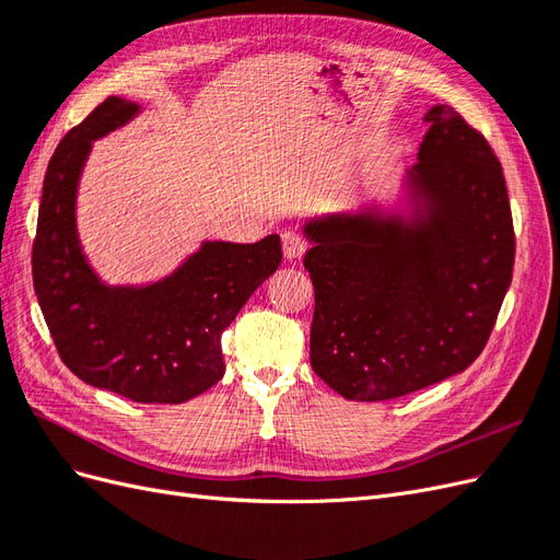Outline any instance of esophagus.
Listing matches in <instances>:
<instances>
[{
	"mask_svg": "<svg viewBox=\"0 0 560 560\" xmlns=\"http://www.w3.org/2000/svg\"><path fill=\"white\" fill-rule=\"evenodd\" d=\"M282 254L287 261H301L303 254H306V241L294 231L282 233Z\"/></svg>",
	"mask_w": 560,
	"mask_h": 560,
	"instance_id": "1",
	"label": "esophagus"
}]
</instances>
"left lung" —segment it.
Wrapping results in <instances>:
<instances>
[{
	"mask_svg": "<svg viewBox=\"0 0 560 560\" xmlns=\"http://www.w3.org/2000/svg\"><path fill=\"white\" fill-rule=\"evenodd\" d=\"M393 196L301 222L315 287L311 364L338 395L383 401L479 358L514 270L502 167L446 105Z\"/></svg>",
	"mask_w": 560,
	"mask_h": 560,
	"instance_id": "left-lung-1",
	"label": "left lung"
}]
</instances>
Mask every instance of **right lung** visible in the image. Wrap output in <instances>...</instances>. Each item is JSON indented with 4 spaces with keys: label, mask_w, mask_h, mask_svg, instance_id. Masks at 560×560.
Listing matches in <instances>:
<instances>
[{
    "label": "right lung",
    "mask_w": 560,
    "mask_h": 560,
    "mask_svg": "<svg viewBox=\"0 0 560 560\" xmlns=\"http://www.w3.org/2000/svg\"><path fill=\"white\" fill-rule=\"evenodd\" d=\"M142 105L107 97L65 135L44 177L32 278L46 325L74 376L140 404H182L224 376L222 334L282 261L280 238L202 241L156 280L112 284L79 235V184L93 142Z\"/></svg>",
    "instance_id": "obj_1"
}]
</instances>
